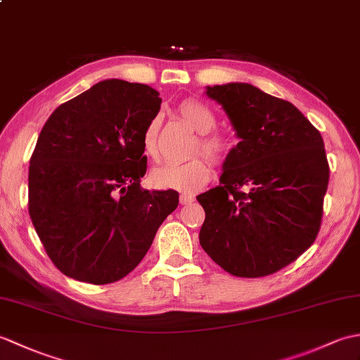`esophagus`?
Wrapping results in <instances>:
<instances>
[{"label": "esophagus", "mask_w": 360, "mask_h": 360, "mask_svg": "<svg viewBox=\"0 0 360 360\" xmlns=\"http://www.w3.org/2000/svg\"><path fill=\"white\" fill-rule=\"evenodd\" d=\"M193 201H195V196H193V195H188V193H181V196H179V202H181L182 205L190 204V202H193Z\"/></svg>", "instance_id": "esophagus-1"}]
</instances>
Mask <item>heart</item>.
I'll use <instances>...</instances> for the list:
<instances>
[{
  "label": "heart",
  "mask_w": 360,
  "mask_h": 360,
  "mask_svg": "<svg viewBox=\"0 0 360 360\" xmlns=\"http://www.w3.org/2000/svg\"><path fill=\"white\" fill-rule=\"evenodd\" d=\"M176 112L198 134H202L198 148L201 147V151L213 162H223L231 145L224 137L209 134L215 127V114L209 106L195 98H186L176 106ZM158 131L159 120L153 119L145 127L142 134L143 151L151 158H155L158 153ZM209 178L210 165L204 158H195L187 162H165L153 168L150 173V182L156 188L179 190V192H196Z\"/></svg>",
  "instance_id": "1"
}]
</instances>
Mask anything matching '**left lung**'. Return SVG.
Segmentation results:
<instances>
[{
	"label": "left lung",
	"instance_id": "8db88e82",
	"mask_svg": "<svg viewBox=\"0 0 360 360\" xmlns=\"http://www.w3.org/2000/svg\"><path fill=\"white\" fill-rule=\"evenodd\" d=\"M240 142L219 186L196 196L200 244L235 277L257 278L295 262L319 233L330 179L323 139L295 106L249 83L205 88Z\"/></svg>",
	"mask_w": 360,
	"mask_h": 360
}]
</instances>
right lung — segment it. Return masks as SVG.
<instances>
[{
	"instance_id": "add662e5",
	"label": "right lung",
	"mask_w": 360,
	"mask_h": 360,
	"mask_svg": "<svg viewBox=\"0 0 360 360\" xmlns=\"http://www.w3.org/2000/svg\"><path fill=\"white\" fill-rule=\"evenodd\" d=\"M159 93L108 79L62 103L41 129L29 167V215L57 269L106 285L131 272L178 207L174 190H142V134Z\"/></svg>"
}]
</instances>
